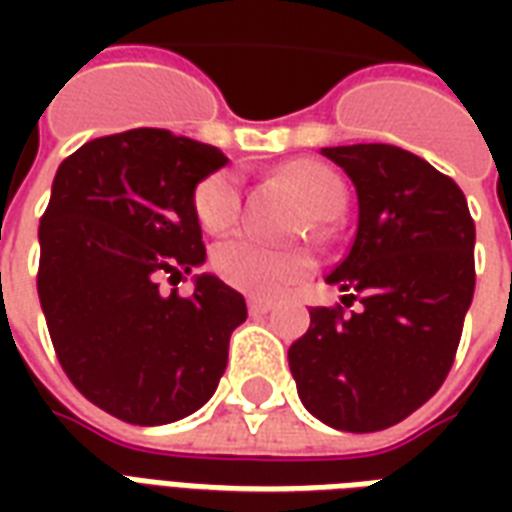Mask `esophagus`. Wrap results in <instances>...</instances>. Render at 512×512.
<instances>
[{"instance_id": "34e87169", "label": "esophagus", "mask_w": 512, "mask_h": 512, "mask_svg": "<svg viewBox=\"0 0 512 512\" xmlns=\"http://www.w3.org/2000/svg\"><path fill=\"white\" fill-rule=\"evenodd\" d=\"M249 312H252V315H266V312H271V301H268V299H249Z\"/></svg>"}]
</instances>
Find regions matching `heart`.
<instances>
[{"label": "heart", "instance_id": "obj_1", "mask_svg": "<svg viewBox=\"0 0 512 512\" xmlns=\"http://www.w3.org/2000/svg\"><path fill=\"white\" fill-rule=\"evenodd\" d=\"M282 178L299 191L304 205L315 219H334L345 205L343 180L332 169L315 161H293L282 167ZM194 213L202 230L222 233L233 227L241 213V180L235 172H213L194 191ZM216 274L244 293L255 296H277L293 282H299L312 271V257L304 249H279L268 246L255 235H233L213 249Z\"/></svg>", "mask_w": 512, "mask_h": 512}]
</instances>
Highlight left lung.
I'll return each mask as SVG.
<instances>
[{
  "instance_id": "left-lung-1",
  "label": "left lung",
  "mask_w": 512,
  "mask_h": 512,
  "mask_svg": "<svg viewBox=\"0 0 512 512\" xmlns=\"http://www.w3.org/2000/svg\"><path fill=\"white\" fill-rule=\"evenodd\" d=\"M321 153L359 200L351 252L326 282L356 292L362 310H310L290 373L312 417L373 433L414 414L450 373L474 296V222L458 183L403 147Z\"/></svg>"
}]
</instances>
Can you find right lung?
I'll return each mask as SVG.
<instances>
[{
  "label": "right lung",
  "mask_w": 512,
  "mask_h": 512,
  "mask_svg": "<svg viewBox=\"0 0 512 512\" xmlns=\"http://www.w3.org/2000/svg\"><path fill=\"white\" fill-rule=\"evenodd\" d=\"M227 164L219 147L164 128L82 145L57 169L40 219L38 296L62 370L90 403L131 425L202 408L246 321L244 296L213 274L189 299L158 277L205 263L194 189Z\"/></svg>",
  "instance_id": "1"
}]
</instances>
